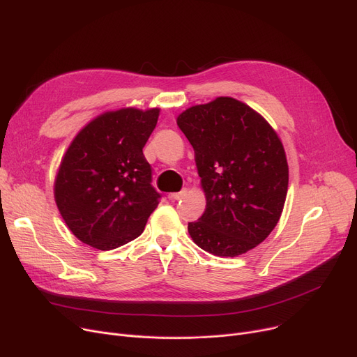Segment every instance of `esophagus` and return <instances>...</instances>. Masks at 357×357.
<instances>
[{"mask_svg": "<svg viewBox=\"0 0 357 357\" xmlns=\"http://www.w3.org/2000/svg\"><path fill=\"white\" fill-rule=\"evenodd\" d=\"M185 194H186V191L183 190V191H181V192H172V194H169V195H167V198L171 199V201H176V199L182 198Z\"/></svg>", "mask_w": 357, "mask_h": 357, "instance_id": "1", "label": "esophagus"}]
</instances>
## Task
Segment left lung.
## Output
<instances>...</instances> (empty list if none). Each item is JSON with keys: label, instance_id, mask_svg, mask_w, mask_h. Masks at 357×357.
Wrapping results in <instances>:
<instances>
[{"label": "left lung", "instance_id": "left-lung-1", "mask_svg": "<svg viewBox=\"0 0 357 357\" xmlns=\"http://www.w3.org/2000/svg\"><path fill=\"white\" fill-rule=\"evenodd\" d=\"M190 140L207 208L188 222L192 240L234 257L260 245L278 224L288 191V163L269 123L230 97L185 109L176 120Z\"/></svg>", "mask_w": 357, "mask_h": 357}]
</instances>
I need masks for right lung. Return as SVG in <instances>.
I'll return each instance as SVG.
<instances>
[{
	"label": "right lung",
	"instance_id": "obj_1",
	"mask_svg": "<svg viewBox=\"0 0 357 357\" xmlns=\"http://www.w3.org/2000/svg\"><path fill=\"white\" fill-rule=\"evenodd\" d=\"M159 109L108 111L73 139L54 181V201L85 245L111 250L139 237L158 207L143 147Z\"/></svg>",
	"mask_w": 357,
	"mask_h": 357
}]
</instances>
